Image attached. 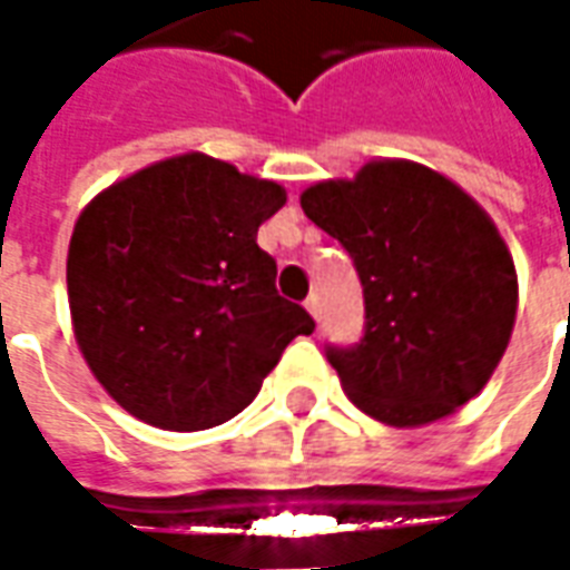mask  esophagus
Masks as SVG:
<instances>
[{
  "label": "esophagus",
  "instance_id": "obj_1",
  "mask_svg": "<svg viewBox=\"0 0 570 570\" xmlns=\"http://www.w3.org/2000/svg\"><path fill=\"white\" fill-rule=\"evenodd\" d=\"M305 308H308V314L314 321H321V296H317V293L305 298Z\"/></svg>",
  "mask_w": 570,
  "mask_h": 570
}]
</instances>
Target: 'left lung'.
<instances>
[{
    "label": "left lung",
    "mask_w": 570,
    "mask_h": 570,
    "mask_svg": "<svg viewBox=\"0 0 570 570\" xmlns=\"http://www.w3.org/2000/svg\"><path fill=\"white\" fill-rule=\"evenodd\" d=\"M298 200L363 284L360 345L326 351L351 403L391 428L454 415L513 335L519 281L494 219L449 176L403 158L314 183Z\"/></svg>",
    "instance_id": "obj_1"
}]
</instances>
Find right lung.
<instances>
[{
    "mask_svg": "<svg viewBox=\"0 0 570 570\" xmlns=\"http://www.w3.org/2000/svg\"><path fill=\"white\" fill-rule=\"evenodd\" d=\"M286 204L274 179L186 151L104 188L67 256L72 333L94 379L134 419L207 430L259 394L302 305L277 296L256 232Z\"/></svg>",
    "mask_w": 570,
    "mask_h": 570,
    "instance_id": "1",
    "label": "right lung"
}]
</instances>
